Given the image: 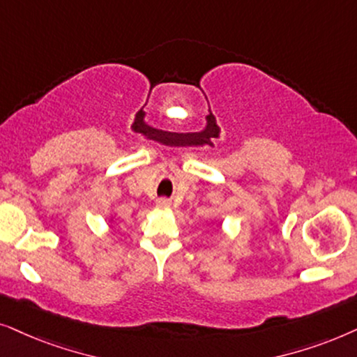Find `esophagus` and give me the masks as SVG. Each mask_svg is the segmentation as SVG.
Here are the masks:
<instances>
[{"label":"esophagus","mask_w":357,"mask_h":357,"mask_svg":"<svg viewBox=\"0 0 357 357\" xmlns=\"http://www.w3.org/2000/svg\"><path fill=\"white\" fill-rule=\"evenodd\" d=\"M169 206H171V202L165 197H161V199H158V201H156V207H160V208H168Z\"/></svg>","instance_id":"obj_1"}]
</instances>
